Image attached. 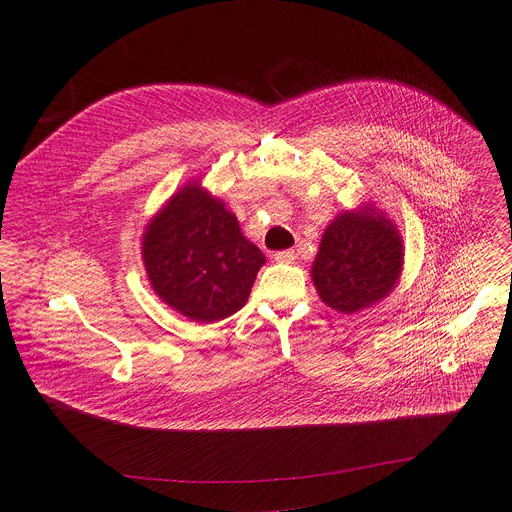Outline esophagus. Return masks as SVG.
<instances>
[{
  "instance_id": "esophagus-1",
  "label": "esophagus",
  "mask_w": 512,
  "mask_h": 512,
  "mask_svg": "<svg viewBox=\"0 0 512 512\" xmlns=\"http://www.w3.org/2000/svg\"><path fill=\"white\" fill-rule=\"evenodd\" d=\"M274 259L278 263H292L294 259H297V255H294V251H278V253H274Z\"/></svg>"
}]
</instances>
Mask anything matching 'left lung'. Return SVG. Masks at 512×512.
<instances>
[{
	"mask_svg": "<svg viewBox=\"0 0 512 512\" xmlns=\"http://www.w3.org/2000/svg\"><path fill=\"white\" fill-rule=\"evenodd\" d=\"M405 249L398 228L371 203L344 211L326 228L311 267L319 299L340 313H357L394 290Z\"/></svg>",
	"mask_w": 512,
	"mask_h": 512,
	"instance_id": "obj_1",
	"label": "left lung"
}]
</instances>
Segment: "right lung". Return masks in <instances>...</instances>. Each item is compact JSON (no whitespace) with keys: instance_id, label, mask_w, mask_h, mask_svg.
I'll return each instance as SVG.
<instances>
[{"instance_id":"obj_1","label":"right lung","mask_w":512,"mask_h":512,"mask_svg":"<svg viewBox=\"0 0 512 512\" xmlns=\"http://www.w3.org/2000/svg\"><path fill=\"white\" fill-rule=\"evenodd\" d=\"M143 263L161 301L213 324L245 307L265 257L242 236L236 215L195 180L147 224Z\"/></svg>"}]
</instances>
